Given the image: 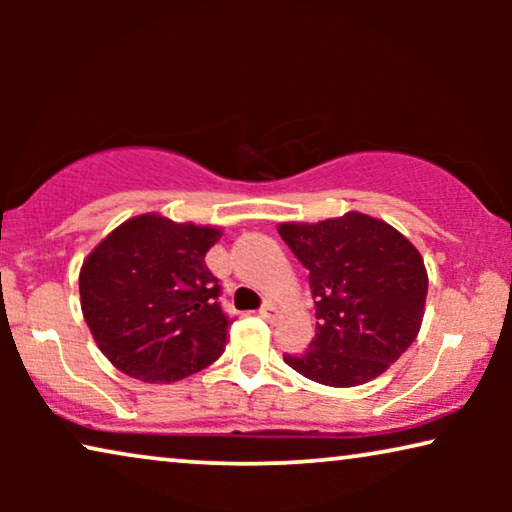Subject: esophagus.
<instances>
[{
	"mask_svg": "<svg viewBox=\"0 0 512 512\" xmlns=\"http://www.w3.org/2000/svg\"><path fill=\"white\" fill-rule=\"evenodd\" d=\"M258 314H261L263 319L272 321V319H277V307L272 305V303H263V307H261V310H258Z\"/></svg>",
	"mask_w": 512,
	"mask_h": 512,
	"instance_id": "1",
	"label": "esophagus"
}]
</instances>
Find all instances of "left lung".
Segmentation results:
<instances>
[{
	"mask_svg": "<svg viewBox=\"0 0 512 512\" xmlns=\"http://www.w3.org/2000/svg\"><path fill=\"white\" fill-rule=\"evenodd\" d=\"M279 235L310 272L317 333L284 354L307 380L356 387L382 375L424 317L429 277L419 251L389 223L361 212L319 223H279Z\"/></svg>",
	"mask_w": 512,
	"mask_h": 512,
	"instance_id": "obj_1",
	"label": "left lung"
}]
</instances>
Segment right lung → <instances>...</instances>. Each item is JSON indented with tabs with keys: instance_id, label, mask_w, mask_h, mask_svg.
<instances>
[{
	"instance_id": "right-lung-1",
	"label": "right lung",
	"mask_w": 512,
	"mask_h": 512,
	"mask_svg": "<svg viewBox=\"0 0 512 512\" xmlns=\"http://www.w3.org/2000/svg\"><path fill=\"white\" fill-rule=\"evenodd\" d=\"M219 228L142 214L83 261V319L102 354L142 382H177L223 354L230 319L205 254Z\"/></svg>"
}]
</instances>
